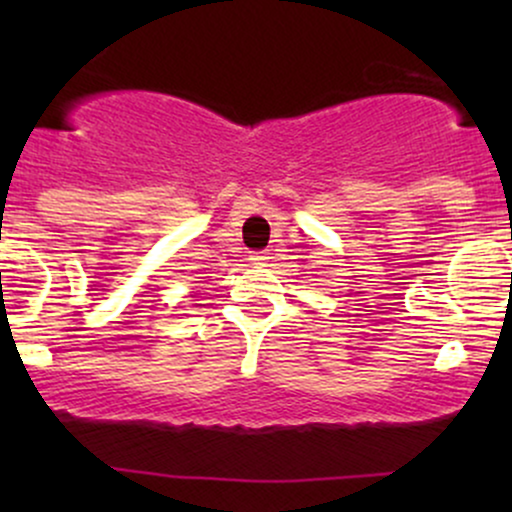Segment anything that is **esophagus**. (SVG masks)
Returning <instances> with one entry per match:
<instances>
[{
    "mask_svg": "<svg viewBox=\"0 0 512 512\" xmlns=\"http://www.w3.org/2000/svg\"><path fill=\"white\" fill-rule=\"evenodd\" d=\"M267 260H269V252H267V250L252 252V255H250V262H252V264H264Z\"/></svg>",
    "mask_w": 512,
    "mask_h": 512,
    "instance_id": "esophagus-1",
    "label": "esophagus"
}]
</instances>
